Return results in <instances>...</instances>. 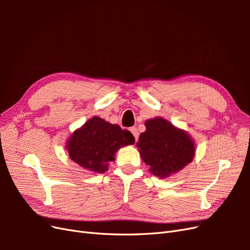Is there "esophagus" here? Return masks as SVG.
Here are the masks:
<instances>
[{
	"instance_id": "34e87169",
	"label": "esophagus",
	"mask_w": 250,
	"mask_h": 250,
	"mask_svg": "<svg viewBox=\"0 0 250 250\" xmlns=\"http://www.w3.org/2000/svg\"><path fill=\"white\" fill-rule=\"evenodd\" d=\"M129 130H130V132L132 133V135L134 137L135 142H137V141H138V139H139V130H138L137 128H135V127H131Z\"/></svg>"
}]
</instances>
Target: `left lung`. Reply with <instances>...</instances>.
I'll return each mask as SVG.
<instances>
[{
    "label": "left lung",
    "mask_w": 250,
    "mask_h": 250,
    "mask_svg": "<svg viewBox=\"0 0 250 250\" xmlns=\"http://www.w3.org/2000/svg\"><path fill=\"white\" fill-rule=\"evenodd\" d=\"M145 126L137 146L154 176L167 178L193 161L195 145L188 132L160 117L147 120Z\"/></svg>",
    "instance_id": "left-lung-1"
}]
</instances>
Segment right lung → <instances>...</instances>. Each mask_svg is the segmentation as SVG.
<instances>
[{"mask_svg": "<svg viewBox=\"0 0 250 250\" xmlns=\"http://www.w3.org/2000/svg\"><path fill=\"white\" fill-rule=\"evenodd\" d=\"M133 144L134 137L130 131L94 117L72 133L65 148L71 160L80 167L104 173L108 170V163L115 161L117 151Z\"/></svg>", "mask_w": 250, "mask_h": 250, "instance_id": "add662e5", "label": "right lung"}]
</instances>
